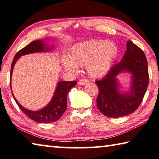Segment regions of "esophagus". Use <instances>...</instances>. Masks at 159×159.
<instances>
[{"instance_id":"1","label":"esophagus","mask_w":159,"mask_h":159,"mask_svg":"<svg viewBox=\"0 0 159 159\" xmlns=\"http://www.w3.org/2000/svg\"><path fill=\"white\" fill-rule=\"evenodd\" d=\"M88 83H89V80H88L87 79H81L80 80L79 82H78V84H79V85H84L85 84H87Z\"/></svg>"}]
</instances>
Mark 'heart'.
Here are the masks:
<instances>
[{"label": "heart", "instance_id": "heart-1", "mask_svg": "<svg viewBox=\"0 0 159 159\" xmlns=\"http://www.w3.org/2000/svg\"><path fill=\"white\" fill-rule=\"evenodd\" d=\"M117 54L113 42L92 39L74 44L70 49V58L62 59V66L70 73H77L78 66H85L90 76L98 79L107 74Z\"/></svg>", "mask_w": 159, "mask_h": 159}]
</instances>
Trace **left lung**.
Instances as JSON below:
<instances>
[{"mask_svg": "<svg viewBox=\"0 0 159 159\" xmlns=\"http://www.w3.org/2000/svg\"><path fill=\"white\" fill-rule=\"evenodd\" d=\"M122 72L131 74L130 89L125 92H120L117 79ZM95 83L99 89L97 106L103 115L116 118L132 114L142 102L148 85V64L144 53L129 40L122 61Z\"/></svg>", "mask_w": 159, "mask_h": 159, "instance_id": "8db88e82", "label": "left lung"}]
</instances>
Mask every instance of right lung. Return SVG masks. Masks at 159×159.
Wrapping results in <instances>:
<instances>
[{
	"instance_id": "obj_1",
	"label": "right lung",
	"mask_w": 159,
	"mask_h": 159,
	"mask_svg": "<svg viewBox=\"0 0 159 159\" xmlns=\"http://www.w3.org/2000/svg\"><path fill=\"white\" fill-rule=\"evenodd\" d=\"M47 39H39L32 42L31 43L27 45L26 47L22 48L21 50L17 53L15 56L13 61L11 64V77H10V81H11V79L12 70L14 69V66L20 57L23 55L33 54V53L38 52H50L54 49V46L49 47L48 46ZM77 82L75 81H58L56 89L54 93V95L50 101L44 107L42 108L37 111L30 110L24 107L20 104L18 101L16 99L13 93L14 100H16V103L18 105L20 110L23 112L27 117L30 119L35 121V122L39 123H50L55 122L59 120L62 115L64 114L65 110L67 107V95L69 90L76 85ZM12 90V88H11Z\"/></svg>"
}]
</instances>
